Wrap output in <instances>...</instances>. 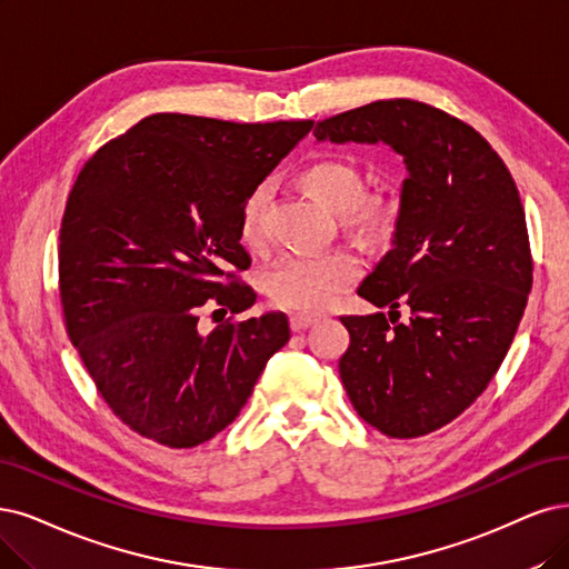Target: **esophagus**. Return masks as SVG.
I'll return each instance as SVG.
<instances>
[{
	"label": "esophagus",
	"mask_w": 569,
	"mask_h": 569,
	"mask_svg": "<svg viewBox=\"0 0 569 569\" xmlns=\"http://www.w3.org/2000/svg\"><path fill=\"white\" fill-rule=\"evenodd\" d=\"M313 323H317V319H313V317H290V330L292 332H302Z\"/></svg>",
	"instance_id": "obj_1"
}]
</instances>
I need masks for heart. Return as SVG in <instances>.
Wrapping results in <instances>:
<instances>
[{"mask_svg": "<svg viewBox=\"0 0 569 569\" xmlns=\"http://www.w3.org/2000/svg\"><path fill=\"white\" fill-rule=\"evenodd\" d=\"M307 192L338 213L345 229L361 241H377L389 234L393 206L377 194L363 192V173L347 159H317L300 171ZM269 184H252L239 206V239L246 248L260 250L267 241L264 213ZM359 279V260L349 250L288 252L262 273L267 300L286 311L321 313L330 309L342 292Z\"/></svg>", "mask_w": 569, "mask_h": 569, "instance_id": "obj_1", "label": "heart"}]
</instances>
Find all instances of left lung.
Segmentation results:
<instances>
[{
	"label": "left lung",
	"mask_w": 569,
	"mask_h": 569,
	"mask_svg": "<svg viewBox=\"0 0 569 569\" xmlns=\"http://www.w3.org/2000/svg\"><path fill=\"white\" fill-rule=\"evenodd\" d=\"M313 136L385 142L408 168L393 246L359 288L391 309L389 319L342 317L351 342L340 377L377 431L431 433L488 389L528 305L532 256L518 187L476 129L419 100L363 104L319 121ZM401 303L410 325L392 319Z\"/></svg>",
	"instance_id": "8db88e82"
}]
</instances>
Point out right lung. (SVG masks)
Masks as SVG:
<instances>
[{"label":"right lung","instance_id":"add662e5","mask_svg":"<svg viewBox=\"0 0 569 569\" xmlns=\"http://www.w3.org/2000/svg\"><path fill=\"white\" fill-rule=\"evenodd\" d=\"M311 126L163 112L83 163L60 224L62 317L104 403L140 436L206 443L290 340L279 311L197 326L208 300L224 313L256 305L237 279L250 267L239 206Z\"/></svg>","mask_w":569,"mask_h":569}]
</instances>
